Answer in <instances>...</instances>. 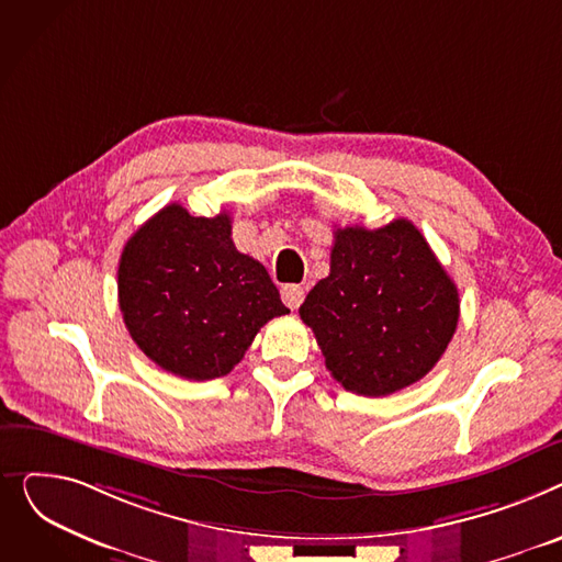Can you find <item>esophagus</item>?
I'll list each match as a JSON object with an SVG mask.
<instances>
[{"mask_svg": "<svg viewBox=\"0 0 562 562\" xmlns=\"http://www.w3.org/2000/svg\"><path fill=\"white\" fill-rule=\"evenodd\" d=\"M304 296H306V290H304V285L288 283V285H283V288H281V300H283V304H285L288 308H292V311L302 306Z\"/></svg>", "mask_w": 562, "mask_h": 562, "instance_id": "obj_1", "label": "esophagus"}]
</instances>
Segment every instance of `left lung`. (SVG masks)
I'll return each instance as SVG.
<instances>
[{
	"label": "left lung",
	"instance_id": "1",
	"mask_svg": "<svg viewBox=\"0 0 562 562\" xmlns=\"http://www.w3.org/2000/svg\"><path fill=\"white\" fill-rule=\"evenodd\" d=\"M334 238L331 272L300 315L345 390L385 397L436 368L458 326V288L404 217L345 226Z\"/></svg>",
	"mask_w": 562,
	"mask_h": 562
}]
</instances>
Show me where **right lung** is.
<instances>
[{"instance_id": "right-lung-1", "label": "right lung", "mask_w": 562, "mask_h": 562, "mask_svg": "<svg viewBox=\"0 0 562 562\" xmlns=\"http://www.w3.org/2000/svg\"><path fill=\"white\" fill-rule=\"evenodd\" d=\"M117 296L131 338L158 368L190 381L228 374L262 324L290 313L268 270L231 240V217L170 204L122 249Z\"/></svg>"}]
</instances>
